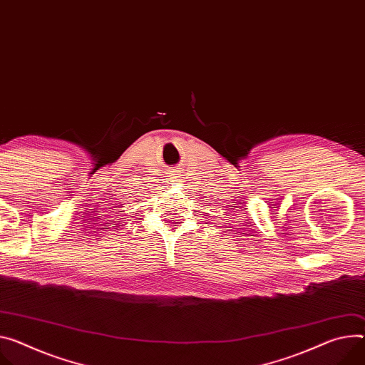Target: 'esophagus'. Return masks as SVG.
<instances>
[{"label":"esophagus","instance_id":"1","mask_svg":"<svg viewBox=\"0 0 365 365\" xmlns=\"http://www.w3.org/2000/svg\"><path fill=\"white\" fill-rule=\"evenodd\" d=\"M180 175H178V173H175L173 176H172V182H180Z\"/></svg>","mask_w":365,"mask_h":365}]
</instances>
